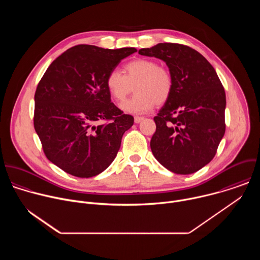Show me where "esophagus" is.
Returning <instances> with one entry per match:
<instances>
[{"mask_svg": "<svg viewBox=\"0 0 260 260\" xmlns=\"http://www.w3.org/2000/svg\"><path fill=\"white\" fill-rule=\"evenodd\" d=\"M143 119H144V117H140V116H136V117H135V122H136V123H140V122H141V121H142V120H143Z\"/></svg>", "mask_w": 260, "mask_h": 260, "instance_id": "34e87169", "label": "esophagus"}]
</instances>
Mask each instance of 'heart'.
Wrapping results in <instances>:
<instances>
[{"mask_svg":"<svg viewBox=\"0 0 260 260\" xmlns=\"http://www.w3.org/2000/svg\"><path fill=\"white\" fill-rule=\"evenodd\" d=\"M106 87L116 102H122L133 91L136 94L122 103L120 109L128 114H144L154 105L166 103L173 91L171 72L149 58H137L123 67V74L111 71L106 77Z\"/></svg>","mask_w":260,"mask_h":260,"instance_id":"obj_1","label":"heart"}]
</instances>
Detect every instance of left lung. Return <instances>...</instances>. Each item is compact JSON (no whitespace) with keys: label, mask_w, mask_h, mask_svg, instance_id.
Instances as JSON below:
<instances>
[{"label":"left lung","mask_w":260,"mask_h":260,"mask_svg":"<svg viewBox=\"0 0 260 260\" xmlns=\"http://www.w3.org/2000/svg\"><path fill=\"white\" fill-rule=\"evenodd\" d=\"M139 54L164 60L174 81L154 117V157L175 174L198 172L213 159L225 133L226 98L215 69L197 50L176 43L142 48Z\"/></svg>","instance_id":"obj_1"}]
</instances>
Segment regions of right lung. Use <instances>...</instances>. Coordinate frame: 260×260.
<instances>
[{
	"label": "right lung",
	"mask_w": 260,
	"mask_h": 260,
	"mask_svg": "<svg viewBox=\"0 0 260 260\" xmlns=\"http://www.w3.org/2000/svg\"><path fill=\"white\" fill-rule=\"evenodd\" d=\"M136 51L77 45L46 70L35 93L34 126L46 157L66 173L93 177L116 157L134 117L111 103L105 81ZM100 120L109 122L96 126Z\"/></svg>",
	"instance_id": "1"
}]
</instances>
